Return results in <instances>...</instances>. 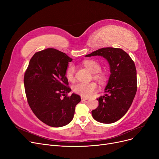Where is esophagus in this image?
Instances as JSON below:
<instances>
[{
  "label": "esophagus",
  "mask_w": 159,
  "mask_h": 159,
  "mask_svg": "<svg viewBox=\"0 0 159 159\" xmlns=\"http://www.w3.org/2000/svg\"><path fill=\"white\" fill-rule=\"evenodd\" d=\"M81 101H82V102H84V101H86V100L88 99V98H84V97H81Z\"/></svg>",
  "instance_id": "1"
}]
</instances>
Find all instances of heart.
I'll list each match as a JSON object with an SVG mask.
<instances>
[{
  "label": "heart",
  "mask_w": 159,
  "mask_h": 159,
  "mask_svg": "<svg viewBox=\"0 0 159 159\" xmlns=\"http://www.w3.org/2000/svg\"><path fill=\"white\" fill-rule=\"evenodd\" d=\"M84 66L88 69L91 73L94 74L93 78L99 81V82H103L105 79V76L103 74L100 73L101 66L98 61L95 60H85L83 62ZM75 66L74 64H70L67 67L66 70V77L69 81H72L74 78ZM97 84L94 82L91 83H79L74 86V92L83 97H91L97 91Z\"/></svg>",
  "instance_id": "heart-1"
}]
</instances>
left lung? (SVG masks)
I'll list each match as a JSON object with an SVG mask.
<instances>
[{"label": "left lung", "mask_w": 159, "mask_h": 159, "mask_svg": "<svg viewBox=\"0 0 159 159\" xmlns=\"http://www.w3.org/2000/svg\"><path fill=\"white\" fill-rule=\"evenodd\" d=\"M103 56L109 62L111 74L105 94L97 99L98 107L91 111L93 119L102 123H113L123 117L137 92V70L131 57L121 48H104L86 57Z\"/></svg>", "instance_id": "1"}]
</instances>
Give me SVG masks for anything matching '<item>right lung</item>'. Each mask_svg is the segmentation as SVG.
<instances>
[{
	"instance_id": "right-lung-1",
	"label": "right lung",
	"mask_w": 159,
	"mask_h": 159,
	"mask_svg": "<svg viewBox=\"0 0 159 159\" xmlns=\"http://www.w3.org/2000/svg\"><path fill=\"white\" fill-rule=\"evenodd\" d=\"M72 59L65 53L47 48L35 53L25 71L24 84L28 105L41 121L60 127L73 119L80 96L72 93L66 70Z\"/></svg>"
}]
</instances>
